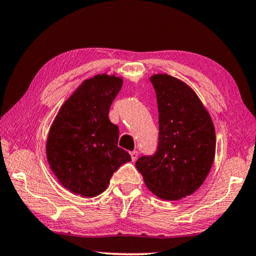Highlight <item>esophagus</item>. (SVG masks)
Listing matches in <instances>:
<instances>
[{"instance_id": "1", "label": "esophagus", "mask_w": 256, "mask_h": 256, "mask_svg": "<svg viewBox=\"0 0 256 256\" xmlns=\"http://www.w3.org/2000/svg\"><path fill=\"white\" fill-rule=\"evenodd\" d=\"M130 154H131L132 162H136V160L138 159V151H136V150L131 151V152H130Z\"/></svg>"}]
</instances>
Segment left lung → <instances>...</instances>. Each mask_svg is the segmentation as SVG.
I'll return each mask as SVG.
<instances>
[{"label": "left lung", "mask_w": 256, "mask_h": 256, "mask_svg": "<svg viewBox=\"0 0 256 256\" xmlns=\"http://www.w3.org/2000/svg\"><path fill=\"white\" fill-rule=\"evenodd\" d=\"M157 94L159 144L136 170L156 196L167 201L190 196L206 180L216 154L214 122L196 92L166 73L150 76Z\"/></svg>", "instance_id": "1"}]
</instances>
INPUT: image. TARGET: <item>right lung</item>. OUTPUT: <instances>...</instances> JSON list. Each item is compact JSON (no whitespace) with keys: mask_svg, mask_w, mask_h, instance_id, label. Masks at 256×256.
Segmentation results:
<instances>
[{"mask_svg":"<svg viewBox=\"0 0 256 256\" xmlns=\"http://www.w3.org/2000/svg\"><path fill=\"white\" fill-rule=\"evenodd\" d=\"M123 79L96 74L84 80L60 106L46 141L50 170L64 188L94 198L108 188L112 174L131 162L118 146L120 130L108 112Z\"/></svg>","mask_w":256,"mask_h":256,"instance_id":"add662e5","label":"right lung"}]
</instances>
